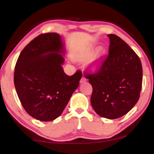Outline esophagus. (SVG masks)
I'll return each instance as SVG.
<instances>
[{
	"mask_svg": "<svg viewBox=\"0 0 154 154\" xmlns=\"http://www.w3.org/2000/svg\"><path fill=\"white\" fill-rule=\"evenodd\" d=\"M86 81H87V79H86V78H85V77H82V79H81V80H80V83H85L86 82Z\"/></svg>",
	"mask_w": 154,
	"mask_h": 154,
	"instance_id": "1",
	"label": "esophagus"
}]
</instances>
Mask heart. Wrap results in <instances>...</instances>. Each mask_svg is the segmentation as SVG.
I'll return each instance as SVG.
<instances>
[{
	"instance_id": "b5f03b06",
	"label": "heart",
	"mask_w": 154,
	"mask_h": 154,
	"mask_svg": "<svg viewBox=\"0 0 154 154\" xmlns=\"http://www.w3.org/2000/svg\"><path fill=\"white\" fill-rule=\"evenodd\" d=\"M106 53L105 49L103 48V47H100L98 49L97 51L95 54L94 56L92 58V61H91V68L93 71H95V70L98 69L99 67L101 66L102 64L104 58H105ZM90 51H85L83 54V58H87L90 56Z\"/></svg>"
}]
</instances>
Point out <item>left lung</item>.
I'll return each instance as SVG.
<instances>
[{"instance_id": "left-lung-1", "label": "left lung", "mask_w": 154, "mask_h": 154, "mask_svg": "<svg viewBox=\"0 0 154 154\" xmlns=\"http://www.w3.org/2000/svg\"><path fill=\"white\" fill-rule=\"evenodd\" d=\"M110 40L109 55L98 71L88 74L93 91L90 102L103 118L117 119L131 110L140 97L143 69L140 58L116 35Z\"/></svg>"}]
</instances>
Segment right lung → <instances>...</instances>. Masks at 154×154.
Segmentation results:
<instances>
[{"label": "right lung", "mask_w": 154, "mask_h": 154, "mask_svg": "<svg viewBox=\"0 0 154 154\" xmlns=\"http://www.w3.org/2000/svg\"><path fill=\"white\" fill-rule=\"evenodd\" d=\"M64 54L61 36L49 32L31 41L18 57L15 90L25 111L38 120L58 118L79 86L82 72L71 76L65 73L62 66Z\"/></svg>", "instance_id": "right-lung-1"}]
</instances>
